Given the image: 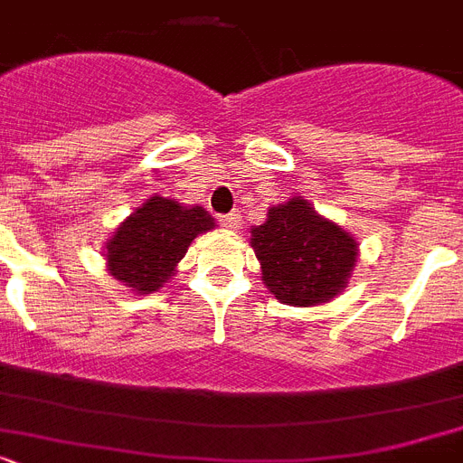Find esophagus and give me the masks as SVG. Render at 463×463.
Masks as SVG:
<instances>
[{
	"instance_id": "34e87169",
	"label": "esophagus",
	"mask_w": 463,
	"mask_h": 463,
	"mask_svg": "<svg viewBox=\"0 0 463 463\" xmlns=\"http://www.w3.org/2000/svg\"><path fill=\"white\" fill-rule=\"evenodd\" d=\"M219 221H221V226L228 228V231H240V226H242V216L237 214V212H231V214H223Z\"/></svg>"
}]
</instances>
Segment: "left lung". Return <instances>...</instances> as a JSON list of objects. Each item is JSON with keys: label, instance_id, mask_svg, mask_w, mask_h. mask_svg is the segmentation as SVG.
Instances as JSON below:
<instances>
[{"label": "left lung", "instance_id": "obj_1", "mask_svg": "<svg viewBox=\"0 0 463 463\" xmlns=\"http://www.w3.org/2000/svg\"><path fill=\"white\" fill-rule=\"evenodd\" d=\"M249 244L265 288L293 307H315L340 296L359 259L356 240L300 195L272 204L268 219L251 228Z\"/></svg>", "mask_w": 463, "mask_h": 463}]
</instances>
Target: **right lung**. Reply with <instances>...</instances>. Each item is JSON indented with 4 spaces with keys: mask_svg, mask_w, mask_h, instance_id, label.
Masks as SVG:
<instances>
[{
    "mask_svg": "<svg viewBox=\"0 0 463 463\" xmlns=\"http://www.w3.org/2000/svg\"><path fill=\"white\" fill-rule=\"evenodd\" d=\"M214 228L200 204L151 195L104 242L107 270L139 296L154 293L176 275L193 240Z\"/></svg>",
    "mask_w": 463,
    "mask_h": 463,
    "instance_id": "right-lung-1",
    "label": "right lung"
}]
</instances>
